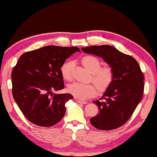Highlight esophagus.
<instances>
[{
    "label": "esophagus",
    "instance_id": "1",
    "mask_svg": "<svg viewBox=\"0 0 157 157\" xmlns=\"http://www.w3.org/2000/svg\"><path fill=\"white\" fill-rule=\"evenodd\" d=\"M74 99H75V101H77V102L79 103H82V104H87V101H83V100H81L80 98H78L74 97Z\"/></svg>",
    "mask_w": 157,
    "mask_h": 157
}]
</instances>
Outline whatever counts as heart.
<instances>
[{
	"mask_svg": "<svg viewBox=\"0 0 157 157\" xmlns=\"http://www.w3.org/2000/svg\"><path fill=\"white\" fill-rule=\"evenodd\" d=\"M83 65L92 73V80L100 91H103L110 86L114 79V72L109 66L101 67L99 59L94 56H86L82 59ZM74 63L67 60L60 67V73L65 81H70L72 79ZM67 91L71 94L80 99H87L97 94V87L93 83H73L69 85Z\"/></svg>",
	"mask_w": 157,
	"mask_h": 157,
	"instance_id": "obj_1",
	"label": "heart"
}]
</instances>
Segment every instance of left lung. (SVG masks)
Wrapping results in <instances>:
<instances>
[{"label": "left lung", "instance_id": "8db88e82", "mask_svg": "<svg viewBox=\"0 0 157 157\" xmlns=\"http://www.w3.org/2000/svg\"><path fill=\"white\" fill-rule=\"evenodd\" d=\"M81 50L102 58L114 72L113 81L100 98L104 101H93L99 112L90 119V123L101 130L121 127L132 115L144 94V76L139 63L110 45L90 46Z\"/></svg>", "mask_w": 157, "mask_h": 157}]
</instances>
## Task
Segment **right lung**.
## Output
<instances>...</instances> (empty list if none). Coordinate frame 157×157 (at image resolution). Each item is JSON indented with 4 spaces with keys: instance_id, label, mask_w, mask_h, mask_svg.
I'll list each match as a JSON object with an SVG mask.
<instances>
[{
    "instance_id": "obj_1",
    "label": "right lung",
    "mask_w": 157,
    "mask_h": 157,
    "mask_svg": "<svg viewBox=\"0 0 157 157\" xmlns=\"http://www.w3.org/2000/svg\"><path fill=\"white\" fill-rule=\"evenodd\" d=\"M76 47L45 46L22 54L13 67L12 94L28 121L41 127H51L63 119L65 103L72 95L53 94L64 88L60 67Z\"/></svg>"
}]
</instances>
